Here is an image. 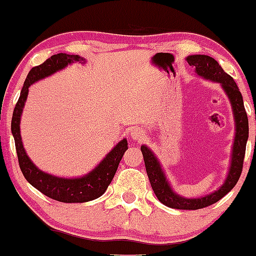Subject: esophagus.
<instances>
[{
	"label": "esophagus",
	"mask_w": 256,
	"mask_h": 256,
	"mask_svg": "<svg viewBox=\"0 0 256 256\" xmlns=\"http://www.w3.org/2000/svg\"><path fill=\"white\" fill-rule=\"evenodd\" d=\"M130 136L134 140H138V142H142V140L146 138V133H145V130H142V128H136V129H133V130H132Z\"/></svg>",
	"instance_id": "esophagus-1"
}]
</instances>
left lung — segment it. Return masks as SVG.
<instances>
[{
    "label": "left lung",
    "mask_w": 256,
    "mask_h": 256,
    "mask_svg": "<svg viewBox=\"0 0 256 256\" xmlns=\"http://www.w3.org/2000/svg\"><path fill=\"white\" fill-rule=\"evenodd\" d=\"M188 62L194 68V72L200 77L215 83H220L225 94L228 96L230 104L232 108L234 120V139L232 145L231 160H230V168L226 175V179L222 185L216 191L206 194L202 197L186 198L178 194L173 190L170 182L166 179L164 170L162 169L158 158L152 152L148 146L142 145V152L145 162L146 173L150 180L152 190L160 203L174 209H185V210H196V209L206 208V206L214 204L218 200L228 194L234 188L243 168L244 154H246V146L248 142L249 126L248 116H246V108H244L243 98L238 90L236 82L234 81L230 74L222 70L216 60L204 54H194L188 56Z\"/></svg>",
    "instance_id": "1"
}]
</instances>
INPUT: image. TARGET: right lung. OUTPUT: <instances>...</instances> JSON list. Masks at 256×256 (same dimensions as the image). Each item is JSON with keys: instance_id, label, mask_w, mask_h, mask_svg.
<instances>
[{"instance_id": "1", "label": "right lung", "mask_w": 256, "mask_h": 256, "mask_svg": "<svg viewBox=\"0 0 256 256\" xmlns=\"http://www.w3.org/2000/svg\"><path fill=\"white\" fill-rule=\"evenodd\" d=\"M72 62H81L84 64L86 59L83 56H74V54L59 53L54 54L48 58L44 62L38 66H35L28 74L22 90L20 92L18 102L13 111L12 117V134L16 142V154L20 169L34 188L41 191L47 197L59 200L64 203H83L96 200L104 194V192L112 182L117 168L122 160L123 154L127 151V139H122L116 146L108 152L93 170L82 176L77 178H62L52 175L50 173L37 168L26 154L24 146H22V136H20V120H22V108L28 99V87L40 80L52 76L53 74L65 68L66 66Z\"/></svg>"}]
</instances>
